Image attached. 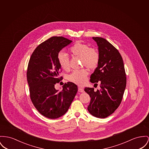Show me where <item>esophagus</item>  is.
<instances>
[{
  "instance_id": "1",
  "label": "esophagus",
  "mask_w": 149,
  "mask_h": 149,
  "mask_svg": "<svg viewBox=\"0 0 149 149\" xmlns=\"http://www.w3.org/2000/svg\"><path fill=\"white\" fill-rule=\"evenodd\" d=\"M78 91H79V92H81V93H82V92H84V89H83L82 87L79 86V88H78Z\"/></svg>"
}]
</instances>
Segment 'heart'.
<instances>
[{
	"label": "heart",
	"instance_id": "1",
	"mask_svg": "<svg viewBox=\"0 0 149 149\" xmlns=\"http://www.w3.org/2000/svg\"><path fill=\"white\" fill-rule=\"evenodd\" d=\"M70 51L76 56L82 58V64L89 69H95L98 65L99 55L98 52L86 44L76 42L70 49ZM58 60L60 67L64 70L70 68V59L64 52H60L58 55ZM88 72L85 70H75L69 76L72 82L82 85L86 81Z\"/></svg>",
	"mask_w": 149,
	"mask_h": 149
}]
</instances>
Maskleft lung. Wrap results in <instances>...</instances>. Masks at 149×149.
<instances>
[{
  "label": "left lung",
  "mask_w": 149,
  "mask_h": 149,
  "mask_svg": "<svg viewBox=\"0 0 149 149\" xmlns=\"http://www.w3.org/2000/svg\"><path fill=\"white\" fill-rule=\"evenodd\" d=\"M98 47L99 61L90 76V82L100 83V89L85 88L91 98L88 109L98 118H106L114 112L121 103L126 88L127 78L123 58L109 41L93 37Z\"/></svg>",
  "instance_id": "8db88e82"
}]
</instances>
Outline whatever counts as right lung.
I'll use <instances>...</instances> for the list:
<instances>
[{
    "mask_svg": "<svg viewBox=\"0 0 149 149\" xmlns=\"http://www.w3.org/2000/svg\"><path fill=\"white\" fill-rule=\"evenodd\" d=\"M72 42L63 37H52L37 46L29 61L26 75L30 99L40 113L49 119L64 115L78 90L72 82L65 83L61 91L55 88L62 78L58 55Z\"/></svg>",
    "mask_w": 149,
    "mask_h": 149,
    "instance_id": "obj_1",
    "label": "right lung"
}]
</instances>
